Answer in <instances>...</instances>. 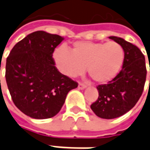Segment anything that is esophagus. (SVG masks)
I'll list each match as a JSON object with an SVG mask.
<instances>
[{"label": "esophagus", "mask_w": 150, "mask_h": 150, "mask_svg": "<svg viewBox=\"0 0 150 150\" xmlns=\"http://www.w3.org/2000/svg\"><path fill=\"white\" fill-rule=\"evenodd\" d=\"M78 88L80 90H84L85 88H86V85L83 84V83H79V85H78Z\"/></svg>", "instance_id": "1"}]
</instances>
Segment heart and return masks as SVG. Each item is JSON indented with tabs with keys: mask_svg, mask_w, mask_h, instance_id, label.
I'll return each mask as SVG.
<instances>
[{
	"mask_svg": "<svg viewBox=\"0 0 150 150\" xmlns=\"http://www.w3.org/2000/svg\"><path fill=\"white\" fill-rule=\"evenodd\" d=\"M125 55L123 46L116 41H77L70 50L64 45L55 49L53 58L57 68L65 75H80L87 66L93 80L99 84H106L120 73Z\"/></svg>",
	"mask_w": 150,
	"mask_h": 150,
	"instance_id": "b5f03b06",
	"label": "heart"
}]
</instances>
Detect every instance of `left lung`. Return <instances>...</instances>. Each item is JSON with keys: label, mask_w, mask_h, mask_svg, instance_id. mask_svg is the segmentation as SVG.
I'll return each mask as SVG.
<instances>
[{"label": "left lung", "mask_w": 150, "mask_h": 150, "mask_svg": "<svg viewBox=\"0 0 150 150\" xmlns=\"http://www.w3.org/2000/svg\"><path fill=\"white\" fill-rule=\"evenodd\" d=\"M110 39L123 46L125 61L114 80L97 86L99 97L91 105L97 116L108 120L122 116L136 105L144 91L147 74L144 55L136 45L120 37L110 36Z\"/></svg>", "instance_id": "obj_1"}]
</instances>
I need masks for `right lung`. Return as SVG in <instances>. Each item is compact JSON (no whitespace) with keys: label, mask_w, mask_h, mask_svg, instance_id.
Instances as JSON below:
<instances>
[{"label":"right lung","mask_w":150,"mask_h":150,"mask_svg":"<svg viewBox=\"0 0 150 150\" xmlns=\"http://www.w3.org/2000/svg\"><path fill=\"white\" fill-rule=\"evenodd\" d=\"M64 40L38 30L15 45L6 59V80L15 105L33 119L56 115L78 83L57 70L52 54Z\"/></svg>","instance_id":"1"}]
</instances>
